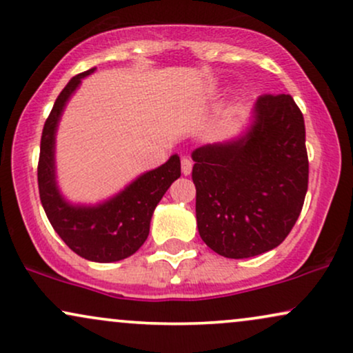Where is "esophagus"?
I'll list each match as a JSON object with an SVG mask.
<instances>
[{
  "mask_svg": "<svg viewBox=\"0 0 353 353\" xmlns=\"http://www.w3.org/2000/svg\"><path fill=\"white\" fill-rule=\"evenodd\" d=\"M181 169H182V174H184V176H189V174L192 172V161H190L189 158H182Z\"/></svg>",
  "mask_w": 353,
  "mask_h": 353,
  "instance_id": "34e87169",
  "label": "esophagus"
}]
</instances>
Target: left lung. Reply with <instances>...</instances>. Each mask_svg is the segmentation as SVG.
I'll use <instances>...</instances> for the list:
<instances>
[{
  "mask_svg": "<svg viewBox=\"0 0 353 353\" xmlns=\"http://www.w3.org/2000/svg\"><path fill=\"white\" fill-rule=\"evenodd\" d=\"M201 239L225 258H252L283 243L309 182L303 113L291 95L265 93L250 130L192 152Z\"/></svg>",
  "mask_w": 353,
  "mask_h": 353,
  "instance_id": "1",
  "label": "left lung"
}]
</instances>
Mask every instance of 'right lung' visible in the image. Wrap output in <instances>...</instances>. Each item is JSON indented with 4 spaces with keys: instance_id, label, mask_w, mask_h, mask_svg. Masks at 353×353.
I'll list each match as a JSON object with an SVG mask.
<instances>
[{
    "instance_id": "right-lung-1",
    "label": "right lung",
    "mask_w": 353,
    "mask_h": 353,
    "mask_svg": "<svg viewBox=\"0 0 353 353\" xmlns=\"http://www.w3.org/2000/svg\"><path fill=\"white\" fill-rule=\"evenodd\" d=\"M90 69L75 75L59 93L41 136L37 184L42 207L50 225L74 253L97 263L120 261L139 250L150 233V222L165 190L181 177V159L174 154L158 169L143 174L105 203L97 207L70 205L55 185L54 141L59 118L67 100Z\"/></svg>"
}]
</instances>
